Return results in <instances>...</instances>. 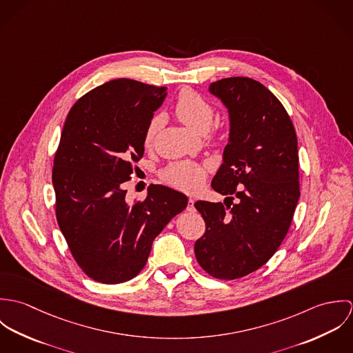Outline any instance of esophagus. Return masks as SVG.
Masks as SVG:
<instances>
[{
    "instance_id": "obj_1",
    "label": "esophagus",
    "mask_w": 353,
    "mask_h": 353,
    "mask_svg": "<svg viewBox=\"0 0 353 353\" xmlns=\"http://www.w3.org/2000/svg\"><path fill=\"white\" fill-rule=\"evenodd\" d=\"M194 199L193 197H190L189 199V210H193L194 209Z\"/></svg>"
}]
</instances>
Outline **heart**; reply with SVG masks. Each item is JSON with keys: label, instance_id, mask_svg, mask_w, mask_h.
<instances>
[{"label": "heart", "instance_id": "obj_1", "mask_svg": "<svg viewBox=\"0 0 353 353\" xmlns=\"http://www.w3.org/2000/svg\"><path fill=\"white\" fill-rule=\"evenodd\" d=\"M178 119L196 133L205 134L209 132L214 119V107L199 92L183 90L174 105ZM161 125L160 117H153L144 134V144L152 145L154 136ZM206 176V168L194 161H178L171 164L164 172L163 179L172 188L183 192H194L201 188Z\"/></svg>", "mask_w": 353, "mask_h": 353}]
</instances>
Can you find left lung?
I'll return each instance as SVG.
<instances>
[{"label": "left lung", "mask_w": 353, "mask_h": 353, "mask_svg": "<svg viewBox=\"0 0 353 353\" xmlns=\"http://www.w3.org/2000/svg\"><path fill=\"white\" fill-rule=\"evenodd\" d=\"M209 92L230 115L212 188L230 203H194L206 224L194 252L206 273L235 280L265 265L290 230L301 197L298 139L287 110L261 83L228 77L212 83Z\"/></svg>", "instance_id": "1"}]
</instances>
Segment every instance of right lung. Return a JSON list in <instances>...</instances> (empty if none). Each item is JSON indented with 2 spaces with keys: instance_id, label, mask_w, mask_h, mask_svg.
Returning a JSON list of instances; mask_svg holds the SVG:
<instances>
[{
  "instance_id": "obj_1",
  "label": "right lung",
  "mask_w": 353,
  "mask_h": 353,
  "mask_svg": "<svg viewBox=\"0 0 353 353\" xmlns=\"http://www.w3.org/2000/svg\"><path fill=\"white\" fill-rule=\"evenodd\" d=\"M165 95V87L111 80L76 101L62 129L52 167L57 221L77 265L103 284L136 277L154 238L188 205L161 185H151L144 201L125 199Z\"/></svg>"
}]
</instances>
